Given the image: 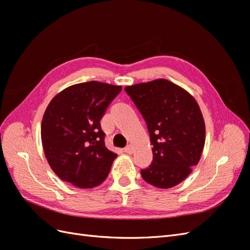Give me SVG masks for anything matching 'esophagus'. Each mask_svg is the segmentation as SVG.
Listing matches in <instances>:
<instances>
[{
	"instance_id": "obj_1",
	"label": "esophagus",
	"mask_w": 250,
	"mask_h": 250,
	"mask_svg": "<svg viewBox=\"0 0 250 250\" xmlns=\"http://www.w3.org/2000/svg\"><path fill=\"white\" fill-rule=\"evenodd\" d=\"M124 152L127 153V154H132V152H133L132 146H131V145H128L127 147H125V148H124Z\"/></svg>"
}]
</instances>
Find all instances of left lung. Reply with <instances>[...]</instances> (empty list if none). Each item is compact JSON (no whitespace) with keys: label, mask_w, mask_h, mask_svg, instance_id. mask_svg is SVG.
I'll return each mask as SVG.
<instances>
[{"label":"left lung","mask_w":250,"mask_h":250,"mask_svg":"<svg viewBox=\"0 0 250 250\" xmlns=\"http://www.w3.org/2000/svg\"><path fill=\"white\" fill-rule=\"evenodd\" d=\"M145 119L153 162L141 171L146 183L170 188L184 181L200 161L206 124L195 98L167 79L125 87Z\"/></svg>","instance_id":"obj_1"}]
</instances>
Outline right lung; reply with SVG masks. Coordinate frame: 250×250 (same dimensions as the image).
<instances>
[{
  "instance_id": "obj_1",
  "label": "right lung",
  "mask_w": 250,
  "mask_h": 250,
  "mask_svg": "<svg viewBox=\"0 0 250 250\" xmlns=\"http://www.w3.org/2000/svg\"><path fill=\"white\" fill-rule=\"evenodd\" d=\"M122 89L99 81L64 88L44 110L41 135L44 156L62 179L80 188L101 185L117 153L105 146L100 120Z\"/></svg>"
}]
</instances>
